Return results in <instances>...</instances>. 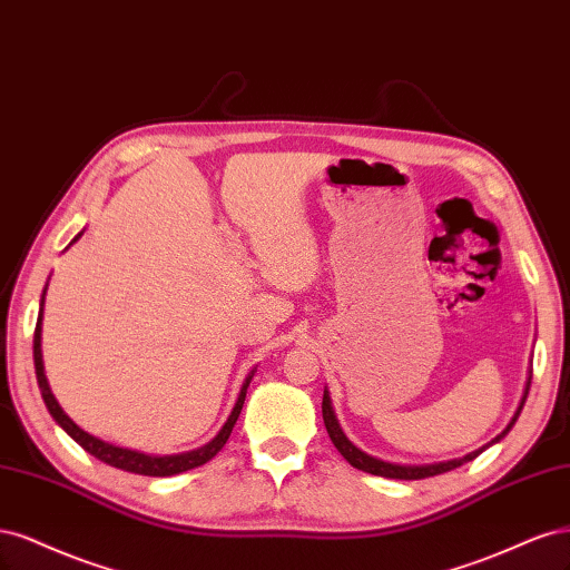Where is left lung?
<instances>
[{"mask_svg":"<svg viewBox=\"0 0 570 570\" xmlns=\"http://www.w3.org/2000/svg\"><path fill=\"white\" fill-rule=\"evenodd\" d=\"M530 376H532V374L528 372V381H525V389H523V397H521V402H519L517 414H513V416H511V421L507 424V429H504L498 438L490 440V443H488V445H483L481 450L469 452L466 456L450 459V462H438V464H419V466H412V464H393V462H383V459H376V456H372V454L362 452L360 448H355V445L351 443V440L345 438L343 429L338 426V419H336L334 407H332V397H328V391H326V389H324V397H322V416H324V426H326L328 438H332V443L336 445V450L347 459V462H351V466H355V469H360V471H366V473H372V475H383V479L421 481V479H429V475H438V473H445V471H452V469H456V466H462V464L471 462V459L479 456L483 450H488L490 445L500 443V440L511 431V426L517 424V419H519V414H521V410H523V405H525V397H528V391H530Z\"/></svg>","mask_w":570,"mask_h":570,"instance_id":"1","label":"left lung"}]
</instances>
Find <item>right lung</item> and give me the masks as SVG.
<instances>
[{"label":"right lung","instance_id":"1","mask_svg":"<svg viewBox=\"0 0 570 570\" xmlns=\"http://www.w3.org/2000/svg\"><path fill=\"white\" fill-rule=\"evenodd\" d=\"M82 236V232L72 238L70 244H76L78 238ZM45 293L47 288L42 291V301H40V317H38V326H35V341H32V357H35V374H38V383H40V391H42V397H45V405L49 410V414L53 416V421L76 440V443L80 448H85L89 454H95L97 459H101L104 464L108 466H116V469H122V471H130V473H139V475H175V473H181V471H189V469H196L200 464L210 462V459L225 448L227 438L236 424L238 414H242V407H244V400H246V389L248 383L255 374V370L246 376L244 385H242V393H238L236 397V405L229 414V419L225 421V426L219 429V433L210 440V443H206L204 448L198 450H191V452H181V454H144V452H137V450H127V448H118V445H111L106 443V440H99L95 435H89L87 431H82L76 421H72L57 402V397H53L49 383H47V376H45V362H42V305H45Z\"/></svg>","mask_w":570,"mask_h":570}]
</instances>
